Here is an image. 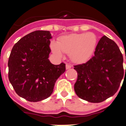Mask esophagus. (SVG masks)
Masks as SVG:
<instances>
[{
  "mask_svg": "<svg viewBox=\"0 0 126 126\" xmlns=\"http://www.w3.org/2000/svg\"><path fill=\"white\" fill-rule=\"evenodd\" d=\"M71 68V65H70V64H66V69H70Z\"/></svg>",
  "mask_w": 126,
  "mask_h": 126,
  "instance_id": "esophagus-1",
  "label": "esophagus"
}]
</instances>
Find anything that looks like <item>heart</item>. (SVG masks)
Here are the masks:
<instances>
[{"instance_id":"obj_1","label":"heart","mask_w":126,"mask_h":126,"mask_svg":"<svg viewBox=\"0 0 126 126\" xmlns=\"http://www.w3.org/2000/svg\"><path fill=\"white\" fill-rule=\"evenodd\" d=\"M97 37L92 32L71 34L61 37L58 42L52 41L50 48L57 57H63V53L69 54L74 63H82L89 58L95 49Z\"/></svg>"}]
</instances>
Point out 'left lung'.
Segmentation results:
<instances>
[{
  "label": "left lung",
  "instance_id": "left-lung-1",
  "mask_svg": "<svg viewBox=\"0 0 126 126\" xmlns=\"http://www.w3.org/2000/svg\"><path fill=\"white\" fill-rule=\"evenodd\" d=\"M74 67L78 73L76 94L91 103L114 95L124 76L123 55L116 44L106 36L100 39L94 55L87 62Z\"/></svg>",
  "mask_w": 126,
  "mask_h": 126
}]
</instances>
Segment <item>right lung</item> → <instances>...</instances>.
<instances>
[{
	"label": "right lung",
	"mask_w": 126,
	"mask_h": 126,
	"mask_svg": "<svg viewBox=\"0 0 126 126\" xmlns=\"http://www.w3.org/2000/svg\"><path fill=\"white\" fill-rule=\"evenodd\" d=\"M51 38L48 31H36L19 39L11 51L8 79L18 95L29 102L49 97L66 70L64 63L55 65L48 60Z\"/></svg>",
	"instance_id": "obj_1"
}]
</instances>
